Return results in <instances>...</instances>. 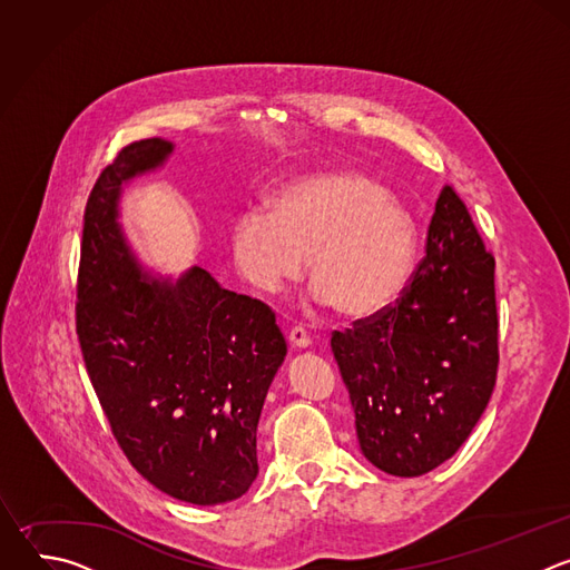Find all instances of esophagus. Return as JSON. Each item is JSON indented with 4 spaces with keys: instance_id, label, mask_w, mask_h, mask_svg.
I'll return each instance as SVG.
<instances>
[{
    "instance_id": "34e87169",
    "label": "esophagus",
    "mask_w": 570,
    "mask_h": 570,
    "mask_svg": "<svg viewBox=\"0 0 570 570\" xmlns=\"http://www.w3.org/2000/svg\"><path fill=\"white\" fill-rule=\"evenodd\" d=\"M288 343L293 350H306L311 345V336L302 327H293L288 334Z\"/></svg>"
}]
</instances>
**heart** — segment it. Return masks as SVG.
<instances>
[{
	"label": "heart",
	"instance_id": "1",
	"mask_svg": "<svg viewBox=\"0 0 570 570\" xmlns=\"http://www.w3.org/2000/svg\"><path fill=\"white\" fill-rule=\"evenodd\" d=\"M229 248L238 275L266 295L297 279L308 253L313 302L361 317L403 288L417 253V229L381 185L330 169L288 183L273 209L238 214Z\"/></svg>",
	"mask_w": 570,
	"mask_h": 570
}]
</instances>
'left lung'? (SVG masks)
Segmentation results:
<instances>
[{"label":"left lung","mask_w":570,"mask_h":570,"mask_svg":"<svg viewBox=\"0 0 570 570\" xmlns=\"http://www.w3.org/2000/svg\"><path fill=\"white\" fill-rule=\"evenodd\" d=\"M494 266L446 185L426 255L396 304L332 334L361 451L381 471L413 478L440 466L490 403L499 367Z\"/></svg>","instance_id":"1"}]
</instances>
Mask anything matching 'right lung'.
<instances>
[{
    "label": "right lung",
    "mask_w": 570,
    "mask_h": 570,
    "mask_svg": "<svg viewBox=\"0 0 570 570\" xmlns=\"http://www.w3.org/2000/svg\"><path fill=\"white\" fill-rule=\"evenodd\" d=\"M171 150L159 137L132 141L101 171L83 218L76 334L130 464L159 492L216 505L259 473L257 424L286 341L264 302L198 266L176 284L141 273L117 223L119 196Z\"/></svg>",
    "instance_id": "add662e5"
}]
</instances>
